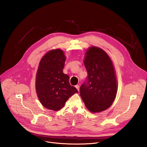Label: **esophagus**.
<instances>
[{"label": "esophagus", "instance_id": "34e87169", "mask_svg": "<svg viewBox=\"0 0 147 147\" xmlns=\"http://www.w3.org/2000/svg\"><path fill=\"white\" fill-rule=\"evenodd\" d=\"M76 88H77V90H78V91H79V90H80V87H79V86H78V85H76Z\"/></svg>", "mask_w": 147, "mask_h": 147}]
</instances>
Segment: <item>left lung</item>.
<instances>
[{"instance_id": "left-lung-1", "label": "left lung", "mask_w": 147, "mask_h": 147, "mask_svg": "<svg viewBox=\"0 0 147 147\" xmlns=\"http://www.w3.org/2000/svg\"><path fill=\"white\" fill-rule=\"evenodd\" d=\"M88 77L80 88L87 108L100 112L111 106L117 93V82L112 62L102 49L91 47L84 61Z\"/></svg>"}]
</instances>
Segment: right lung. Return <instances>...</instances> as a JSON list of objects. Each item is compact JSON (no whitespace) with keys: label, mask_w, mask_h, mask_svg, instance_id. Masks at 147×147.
I'll list each match as a JSON object with an SVG mask.
<instances>
[{"label":"right lung","mask_w":147,"mask_h":147,"mask_svg":"<svg viewBox=\"0 0 147 147\" xmlns=\"http://www.w3.org/2000/svg\"><path fill=\"white\" fill-rule=\"evenodd\" d=\"M66 60L60 49L52 50L42 58L36 77V91L42 105L52 111L64 107L76 92V87L69 82V77L63 72Z\"/></svg>","instance_id":"obj_1"}]
</instances>
